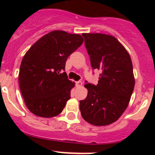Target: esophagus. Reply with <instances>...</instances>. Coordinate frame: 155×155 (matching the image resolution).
Here are the masks:
<instances>
[{
	"label": "esophagus",
	"mask_w": 155,
	"mask_h": 155,
	"mask_svg": "<svg viewBox=\"0 0 155 155\" xmlns=\"http://www.w3.org/2000/svg\"><path fill=\"white\" fill-rule=\"evenodd\" d=\"M75 84H76L77 87H81L82 86V82L81 81H78L75 82Z\"/></svg>",
	"instance_id": "obj_1"
}]
</instances>
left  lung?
<instances>
[{
	"label": "left lung",
	"mask_w": 155,
	"mask_h": 155,
	"mask_svg": "<svg viewBox=\"0 0 155 155\" xmlns=\"http://www.w3.org/2000/svg\"><path fill=\"white\" fill-rule=\"evenodd\" d=\"M84 45L93 70H99L98 84L87 83L85 99L80 110L85 121L94 126L113 124L128 106L135 81L131 58L114 36L83 33Z\"/></svg>",
	"instance_id": "8db88e82"
}]
</instances>
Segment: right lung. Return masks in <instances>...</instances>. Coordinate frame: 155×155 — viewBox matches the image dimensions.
Returning <instances> with one entry per match:
<instances>
[{"instance_id": "obj_1", "label": "right lung", "mask_w": 155, "mask_h": 155, "mask_svg": "<svg viewBox=\"0 0 155 155\" xmlns=\"http://www.w3.org/2000/svg\"><path fill=\"white\" fill-rule=\"evenodd\" d=\"M78 34L53 31L30 47L22 59L18 75L25 103L35 116L50 118L61 113L71 98L74 83L68 78V57L80 47Z\"/></svg>"}]
</instances>
